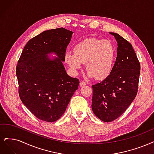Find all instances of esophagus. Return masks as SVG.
Wrapping results in <instances>:
<instances>
[{
	"label": "esophagus",
	"mask_w": 154,
	"mask_h": 154,
	"mask_svg": "<svg viewBox=\"0 0 154 154\" xmlns=\"http://www.w3.org/2000/svg\"><path fill=\"white\" fill-rule=\"evenodd\" d=\"M86 83L84 82V81H82V82H80V86L81 87H84V86H86Z\"/></svg>",
	"instance_id": "obj_1"
}]
</instances>
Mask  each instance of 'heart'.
I'll return each mask as SVG.
<instances>
[{
    "instance_id": "heart-1",
    "label": "heart",
    "mask_w": 154,
    "mask_h": 154,
    "mask_svg": "<svg viewBox=\"0 0 154 154\" xmlns=\"http://www.w3.org/2000/svg\"><path fill=\"white\" fill-rule=\"evenodd\" d=\"M73 52L74 54L66 53L65 60L74 73L81 69L82 63H86L90 77L103 80L110 75L116 60V49L109 40L85 39L75 45Z\"/></svg>"
}]
</instances>
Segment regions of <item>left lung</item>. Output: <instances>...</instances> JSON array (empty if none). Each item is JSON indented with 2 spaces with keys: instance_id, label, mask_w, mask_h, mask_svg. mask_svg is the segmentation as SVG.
<instances>
[{
  "instance_id": "8db88e82",
  "label": "left lung",
  "mask_w": 154,
  "mask_h": 154,
  "mask_svg": "<svg viewBox=\"0 0 154 154\" xmlns=\"http://www.w3.org/2000/svg\"><path fill=\"white\" fill-rule=\"evenodd\" d=\"M117 58L110 75L93 85L92 110L100 120L110 122L126 110L138 93L140 63L132 45L118 33Z\"/></svg>"
}]
</instances>
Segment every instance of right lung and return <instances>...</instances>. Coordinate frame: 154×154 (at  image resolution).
Segmentation results:
<instances>
[{
    "label": "right lung",
    "instance_id": "right-lung-1",
    "mask_svg": "<svg viewBox=\"0 0 154 154\" xmlns=\"http://www.w3.org/2000/svg\"><path fill=\"white\" fill-rule=\"evenodd\" d=\"M72 33L64 28L45 30L27 42L18 60L20 98L40 120H58L78 89L79 79L68 75L63 64ZM52 52L58 58L50 59Z\"/></svg>",
    "mask_w": 154,
    "mask_h": 154
}]
</instances>
